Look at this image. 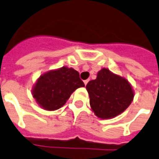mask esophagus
I'll use <instances>...</instances> for the list:
<instances>
[{"label": "esophagus", "mask_w": 159, "mask_h": 159, "mask_svg": "<svg viewBox=\"0 0 159 159\" xmlns=\"http://www.w3.org/2000/svg\"><path fill=\"white\" fill-rule=\"evenodd\" d=\"M88 82H89V80H84V84H88Z\"/></svg>", "instance_id": "34e87169"}]
</instances>
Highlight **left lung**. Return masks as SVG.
Listing matches in <instances>:
<instances>
[{"instance_id":"obj_1","label":"left lung","mask_w":159,"mask_h":159,"mask_svg":"<svg viewBox=\"0 0 159 159\" xmlns=\"http://www.w3.org/2000/svg\"><path fill=\"white\" fill-rule=\"evenodd\" d=\"M89 104L96 116L110 119L119 115L129 106L134 91L129 81L108 70L102 69L97 78L86 85Z\"/></svg>"}]
</instances>
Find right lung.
<instances>
[{"label": "right lung", "mask_w": 159, "mask_h": 159, "mask_svg": "<svg viewBox=\"0 0 159 159\" xmlns=\"http://www.w3.org/2000/svg\"><path fill=\"white\" fill-rule=\"evenodd\" d=\"M78 71L62 67L49 71L38 79L32 90L33 97L46 110H55L66 104L76 89L84 87Z\"/></svg>", "instance_id": "1"}]
</instances>
